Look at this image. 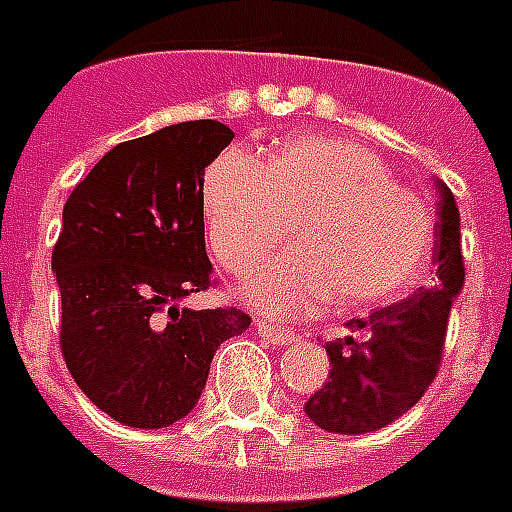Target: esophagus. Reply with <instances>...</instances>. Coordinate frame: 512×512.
<instances>
[{"mask_svg":"<svg viewBox=\"0 0 512 512\" xmlns=\"http://www.w3.org/2000/svg\"><path fill=\"white\" fill-rule=\"evenodd\" d=\"M257 335L265 337L273 345H289L295 340V332H289L287 327H279V324H271V321H257Z\"/></svg>","mask_w":512,"mask_h":512,"instance_id":"1","label":"esophagus"}]
</instances>
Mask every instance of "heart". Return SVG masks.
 I'll use <instances>...</instances> for the list:
<instances>
[{"mask_svg": "<svg viewBox=\"0 0 512 512\" xmlns=\"http://www.w3.org/2000/svg\"><path fill=\"white\" fill-rule=\"evenodd\" d=\"M204 217L215 255L247 273L292 236L300 247L244 284L263 313H305L335 297L345 311L404 297L433 252V215L388 164L353 140L303 135L263 164L225 151L204 180Z\"/></svg>", "mask_w": 512, "mask_h": 512, "instance_id": "heart-1", "label": "heart"}]
</instances>
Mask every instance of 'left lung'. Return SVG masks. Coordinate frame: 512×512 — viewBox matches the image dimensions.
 I'll list each match as a JSON object with an SVG mask.
<instances>
[{"mask_svg":"<svg viewBox=\"0 0 512 512\" xmlns=\"http://www.w3.org/2000/svg\"><path fill=\"white\" fill-rule=\"evenodd\" d=\"M433 284L369 319L348 321L350 335L327 342L329 382L308 398L305 414L327 433H372L409 412L430 388L444 353L454 297L465 284L460 209L438 183Z\"/></svg>","mask_w":512,"mask_h":512,"instance_id":"obj_1","label":"left lung"}]
</instances>
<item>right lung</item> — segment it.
<instances>
[{
	"label": "right lung",
	"instance_id": "right-lung-1",
	"mask_svg": "<svg viewBox=\"0 0 512 512\" xmlns=\"http://www.w3.org/2000/svg\"><path fill=\"white\" fill-rule=\"evenodd\" d=\"M231 140V127L196 119L119 143L63 207L52 249L60 350L84 396L130 428L183 420L220 342L252 321L236 308H177L212 287L204 167Z\"/></svg>",
	"mask_w": 512,
	"mask_h": 512
}]
</instances>
